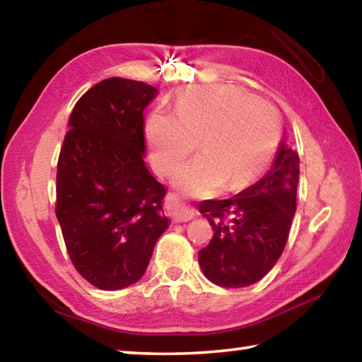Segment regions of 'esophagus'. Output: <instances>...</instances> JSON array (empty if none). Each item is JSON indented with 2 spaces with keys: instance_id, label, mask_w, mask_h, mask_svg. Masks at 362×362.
Returning a JSON list of instances; mask_svg holds the SVG:
<instances>
[{
  "instance_id": "esophagus-1",
  "label": "esophagus",
  "mask_w": 362,
  "mask_h": 362,
  "mask_svg": "<svg viewBox=\"0 0 362 362\" xmlns=\"http://www.w3.org/2000/svg\"><path fill=\"white\" fill-rule=\"evenodd\" d=\"M168 212L174 222H188V220H192L196 216V211L193 207L187 206L175 194L168 196Z\"/></svg>"
}]
</instances>
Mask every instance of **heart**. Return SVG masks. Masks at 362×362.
<instances>
[{
	"label": "heart",
	"mask_w": 362,
	"mask_h": 362,
	"mask_svg": "<svg viewBox=\"0 0 362 362\" xmlns=\"http://www.w3.org/2000/svg\"><path fill=\"white\" fill-rule=\"evenodd\" d=\"M150 158L159 174L173 173L198 140L201 155L175 170L183 194L204 198L226 185L240 189L263 173L281 139L269 103L233 86H194L180 93L173 113L156 108L146 121Z\"/></svg>",
	"instance_id": "obj_1"
}]
</instances>
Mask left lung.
<instances>
[{"label":"left lung","mask_w":362,"mask_h":362,"mask_svg":"<svg viewBox=\"0 0 362 362\" xmlns=\"http://www.w3.org/2000/svg\"><path fill=\"white\" fill-rule=\"evenodd\" d=\"M298 155L281 140L268 173L228 199L203 201L199 212L214 230L198 252L204 276L222 287L260 281L283 254L296 214Z\"/></svg>","instance_id":"left-lung-1"}]
</instances>
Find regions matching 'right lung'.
<instances>
[{
	"label": "right lung",
	"mask_w": 362,
	"mask_h": 362,
	"mask_svg": "<svg viewBox=\"0 0 362 362\" xmlns=\"http://www.w3.org/2000/svg\"><path fill=\"white\" fill-rule=\"evenodd\" d=\"M155 86L103 79L73 108L57 164L56 216L81 276L118 291L144 276L168 230L166 188L145 164L144 112Z\"/></svg>",
	"instance_id": "obj_1"
}]
</instances>
